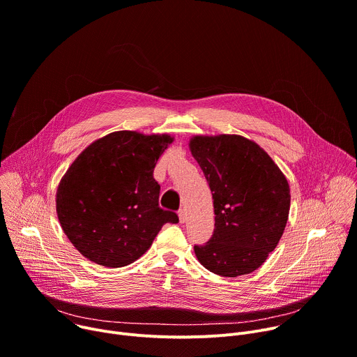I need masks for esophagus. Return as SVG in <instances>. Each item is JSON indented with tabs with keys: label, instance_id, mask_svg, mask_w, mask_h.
Listing matches in <instances>:
<instances>
[{
	"label": "esophagus",
	"instance_id": "obj_1",
	"mask_svg": "<svg viewBox=\"0 0 357 357\" xmlns=\"http://www.w3.org/2000/svg\"><path fill=\"white\" fill-rule=\"evenodd\" d=\"M178 216H179V222H181V223H185V222H186V212H185V209H181V211L178 212Z\"/></svg>",
	"mask_w": 357,
	"mask_h": 357
}]
</instances>
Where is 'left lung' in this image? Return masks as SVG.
Segmentation results:
<instances>
[{"label": "left lung", "mask_w": 357, "mask_h": 357, "mask_svg": "<svg viewBox=\"0 0 357 357\" xmlns=\"http://www.w3.org/2000/svg\"><path fill=\"white\" fill-rule=\"evenodd\" d=\"M213 196L215 230L195 245L199 263L222 277L256 271L277 247L289 213V185L267 152L241 135L189 141Z\"/></svg>", "instance_id": "obj_1"}]
</instances>
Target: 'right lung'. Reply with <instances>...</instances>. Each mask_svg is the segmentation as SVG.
<instances>
[{"mask_svg":"<svg viewBox=\"0 0 357 357\" xmlns=\"http://www.w3.org/2000/svg\"><path fill=\"white\" fill-rule=\"evenodd\" d=\"M174 138L116 131L91 142L56 192V213L70 243L90 261L128 266L178 215L160 208L154 168Z\"/></svg>","mask_w":357,"mask_h":357,"instance_id":"add662e5","label":"right lung"}]
</instances>
